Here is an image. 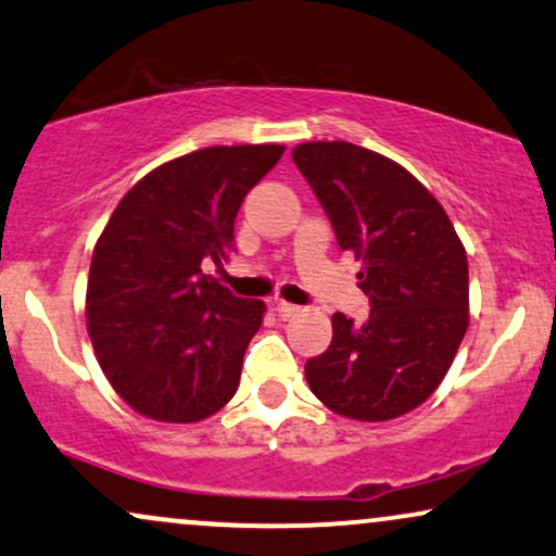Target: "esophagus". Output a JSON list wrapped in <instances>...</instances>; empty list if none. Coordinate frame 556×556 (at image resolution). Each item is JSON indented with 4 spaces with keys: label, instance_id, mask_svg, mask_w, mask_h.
I'll return each instance as SVG.
<instances>
[{
    "label": "esophagus",
    "instance_id": "esophagus-1",
    "mask_svg": "<svg viewBox=\"0 0 556 556\" xmlns=\"http://www.w3.org/2000/svg\"><path fill=\"white\" fill-rule=\"evenodd\" d=\"M274 311H277L279 318H292V316H298L300 307L292 305V303H285V300H277V305H274Z\"/></svg>",
    "mask_w": 556,
    "mask_h": 556
}]
</instances>
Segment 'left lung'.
<instances>
[{
	"instance_id": "left-lung-1",
	"label": "left lung",
	"mask_w": 556,
	"mask_h": 556,
	"mask_svg": "<svg viewBox=\"0 0 556 556\" xmlns=\"http://www.w3.org/2000/svg\"><path fill=\"white\" fill-rule=\"evenodd\" d=\"M329 214L339 249L363 261L370 318L333 313V339L305 363L311 391L333 414L388 422L417 409L451 370L469 329V261L438 199L391 157L352 142L292 150Z\"/></svg>"
}]
</instances>
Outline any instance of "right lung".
I'll list each match as a JSON object with an SVG mask.
<instances>
[{
	"label": "right lung",
	"instance_id": "add662e5",
	"mask_svg": "<svg viewBox=\"0 0 556 556\" xmlns=\"http://www.w3.org/2000/svg\"><path fill=\"white\" fill-rule=\"evenodd\" d=\"M285 144L204 147L131 186L100 232L85 316L98 365L134 412L191 425L236 396L243 354L264 324L202 271L225 258L245 193Z\"/></svg>",
	"mask_w": 556,
	"mask_h": 556
}]
</instances>
